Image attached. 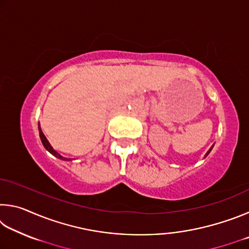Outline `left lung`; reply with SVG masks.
Instances as JSON below:
<instances>
[{
  "mask_svg": "<svg viewBox=\"0 0 249 249\" xmlns=\"http://www.w3.org/2000/svg\"><path fill=\"white\" fill-rule=\"evenodd\" d=\"M213 147H214V144H213V145H212V147H211V148H210V149L208 150V153H206V154H205V156H204V158H205V157H206V156H208V155H209V154L211 153V150H212V148H213Z\"/></svg>",
  "mask_w": 249,
  "mask_h": 249,
  "instance_id": "obj_1",
  "label": "left lung"
}]
</instances>
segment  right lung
I'll return each instance as SVG.
<instances>
[{"mask_svg":"<svg viewBox=\"0 0 249 249\" xmlns=\"http://www.w3.org/2000/svg\"><path fill=\"white\" fill-rule=\"evenodd\" d=\"M38 129H39V137H40V141H41V142H43V145H44V147L46 148V150H48L50 154L54 156V157H57V158L61 159V160H66V161H67V160H71L70 158L62 157V156H61L60 154H58L57 151L53 148V146L50 145V142H48L47 138H46V136H45L44 133H43V130H41V128H40V125H39V124H38Z\"/></svg>","mask_w":249,"mask_h":249,"instance_id":"obj_1","label":"right lung"}]
</instances>
